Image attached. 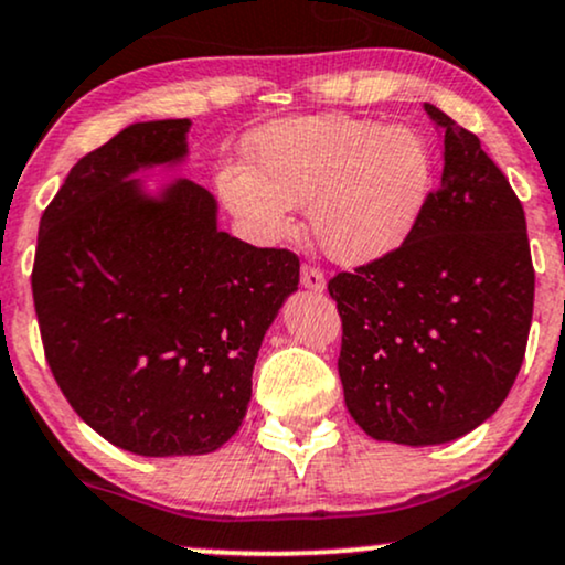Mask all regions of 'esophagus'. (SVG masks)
<instances>
[{"label": "esophagus", "instance_id": "1", "mask_svg": "<svg viewBox=\"0 0 565 565\" xmlns=\"http://www.w3.org/2000/svg\"><path fill=\"white\" fill-rule=\"evenodd\" d=\"M301 285L307 290H311V294H322L324 290V275L317 267H303L301 269Z\"/></svg>", "mask_w": 565, "mask_h": 565}]
</instances>
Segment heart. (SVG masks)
<instances>
[{
  "label": "heart",
  "instance_id": "b5f03b06",
  "mask_svg": "<svg viewBox=\"0 0 565 565\" xmlns=\"http://www.w3.org/2000/svg\"><path fill=\"white\" fill-rule=\"evenodd\" d=\"M436 182L428 139L343 113L282 118L250 139L248 166L218 171V195L256 243H280L307 205L324 256L347 267L383 262L420 227Z\"/></svg>",
  "mask_w": 565,
  "mask_h": 565
}]
</instances>
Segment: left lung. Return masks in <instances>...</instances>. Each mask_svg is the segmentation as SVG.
<instances>
[{"label":"left lung","instance_id":"1","mask_svg":"<svg viewBox=\"0 0 565 565\" xmlns=\"http://www.w3.org/2000/svg\"><path fill=\"white\" fill-rule=\"evenodd\" d=\"M444 139L439 190L404 248L328 282L338 375L375 441L430 447L489 420L519 375L534 311L526 216L473 131L426 105Z\"/></svg>","mask_w":565,"mask_h":565}]
</instances>
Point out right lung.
Returning a JSON list of instances; mask_svg holds the SVG:
<instances>
[{
	"instance_id": "1",
	"label": "right lung",
	"mask_w": 565,
	"mask_h": 565,
	"mask_svg": "<svg viewBox=\"0 0 565 565\" xmlns=\"http://www.w3.org/2000/svg\"><path fill=\"white\" fill-rule=\"evenodd\" d=\"M190 118L129 124L71 169L39 224L31 288L60 391L142 457L209 455L241 428L269 324L298 290L290 250L218 230L216 198L139 171L188 161Z\"/></svg>"
}]
</instances>
